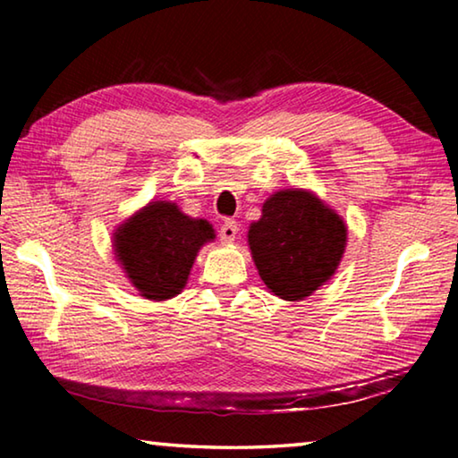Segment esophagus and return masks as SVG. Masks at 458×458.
<instances>
[{
	"instance_id": "esophagus-1",
	"label": "esophagus",
	"mask_w": 458,
	"mask_h": 458,
	"mask_svg": "<svg viewBox=\"0 0 458 458\" xmlns=\"http://www.w3.org/2000/svg\"><path fill=\"white\" fill-rule=\"evenodd\" d=\"M238 238V222L236 220H226L220 226V240L224 244H232Z\"/></svg>"
}]
</instances>
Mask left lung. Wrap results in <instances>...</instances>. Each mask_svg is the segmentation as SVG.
Masks as SVG:
<instances>
[{
	"label": "left lung",
	"mask_w": 458,
	"mask_h": 458,
	"mask_svg": "<svg viewBox=\"0 0 458 458\" xmlns=\"http://www.w3.org/2000/svg\"><path fill=\"white\" fill-rule=\"evenodd\" d=\"M248 248L267 289L303 301L329 283L347 246V224L311 190H278L248 226Z\"/></svg>",
	"instance_id": "obj_1"
}]
</instances>
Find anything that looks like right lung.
<instances>
[{
  "instance_id": "1",
  "label": "right lung",
  "mask_w": 458,
  "mask_h": 458,
  "mask_svg": "<svg viewBox=\"0 0 458 458\" xmlns=\"http://www.w3.org/2000/svg\"><path fill=\"white\" fill-rule=\"evenodd\" d=\"M214 226L167 199L149 201L113 232L114 259L147 301H167L188 284L199 248L214 242Z\"/></svg>"
}]
</instances>
